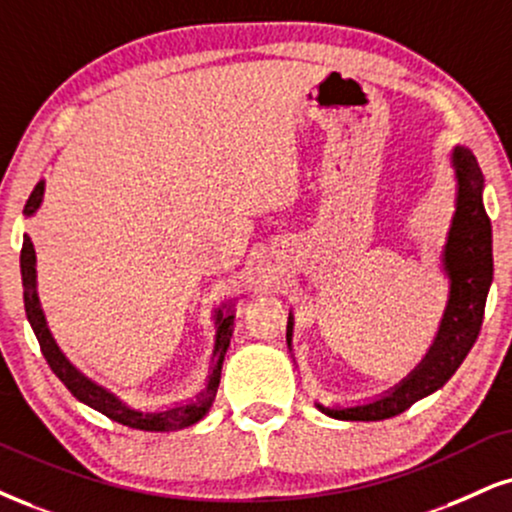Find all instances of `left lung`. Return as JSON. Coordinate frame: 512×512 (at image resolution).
I'll return each mask as SVG.
<instances>
[{"instance_id": "1", "label": "left lung", "mask_w": 512, "mask_h": 512, "mask_svg": "<svg viewBox=\"0 0 512 512\" xmlns=\"http://www.w3.org/2000/svg\"><path fill=\"white\" fill-rule=\"evenodd\" d=\"M453 168L458 180L456 216L444 249V268L451 280L449 306L439 325L430 353L418 368L382 399L353 408H318L337 420H387L403 413L415 401L425 399L432 391L444 387L451 375L465 361L477 334L482 330L484 304L491 277H494V256H491V223L482 204V170L470 149H453ZM292 315L287 323V344L292 346Z\"/></svg>"}]
</instances>
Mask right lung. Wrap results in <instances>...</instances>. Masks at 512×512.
<instances>
[{
  "label": "right lung",
  "instance_id": "right-lung-1",
  "mask_svg": "<svg viewBox=\"0 0 512 512\" xmlns=\"http://www.w3.org/2000/svg\"><path fill=\"white\" fill-rule=\"evenodd\" d=\"M44 194V182H37L33 194L28 197V204H25V216H33V213L42 204ZM21 277H23V301H25V315H28L30 327H33L37 342H40L42 356L47 358L49 368L54 370V375L66 384L68 391L75 396V399L87 403V406L99 410V413L111 418L113 422H121L125 427H132V430H144V432H173L182 430V427L194 425L206 415V410L211 408L213 396H216L218 382H220V365H223V356L230 346L232 337V320L235 315H225L218 311L216 315V349H213V372L208 377V387L204 394L199 396L197 403H187V406H175L170 410H161V413H142V410H132L125 406L104 387L87 380L85 375L78 368H73L68 363V358L63 356L59 346H56L52 332H49L47 320H44V313L40 308V299H37L35 292V249L33 242H30L28 235H23V249H21Z\"/></svg>",
  "mask_w": 512,
  "mask_h": 512
}]
</instances>
